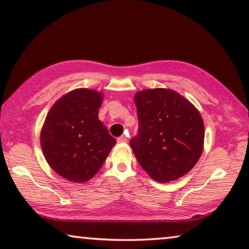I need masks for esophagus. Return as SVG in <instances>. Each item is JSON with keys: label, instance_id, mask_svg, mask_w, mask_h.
I'll list each match as a JSON object with an SVG mask.
<instances>
[{"label": "esophagus", "instance_id": "obj_1", "mask_svg": "<svg viewBox=\"0 0 249 249\" xmlns=\"http://www.w3.org/2000/svg\"><path fill=\"white\" fill-rule=\"evenodd\" d=\"M126 141H127V136H126V135H121L120 138L117 139L118 143H125Z\"/></svg>", "mask_w": 249, "mask_h": 249}]
</instances>
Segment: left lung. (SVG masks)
Listing matches in <instances>:
<instances>
[{
	"label": "left lung",
	"mask_w": 249,
	"mask_h": 249,
	"mask_svg": "<svg viewBox=\"0 0 249 249\" xmlns=\"http://www.w3.org/2000/svg\"><path fill=\"white\" fill-rule=\"evenodd\" d=\"M134 101L139 132L129 145L140 166L161 183L186 175L203 152L204 124L198 110L176 91H140Z\"/></svg>",
	"instance_id": "left-lung-1"
}]
</instances>
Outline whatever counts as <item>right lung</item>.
<instances>
[{"instance_id":"add662e5","label":"right lung","mask_w":249,"mask_h":249,"mask_svg":"<svg viewBox=\"0 0 249 249\" xmlns=\"http://www.w3.org/2000/svg\"><path fill=\"white\" fill-rule=\"evenodd\" d=\"M103 94L70 91L48 111L40 133L45 159L59 176L85 183L98 173L116 143L98 118Z\"/></svg>"}]
</instances>
